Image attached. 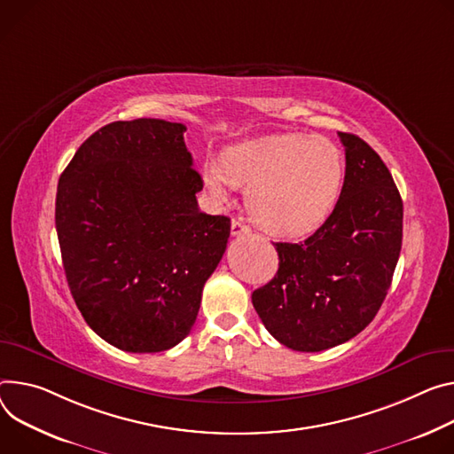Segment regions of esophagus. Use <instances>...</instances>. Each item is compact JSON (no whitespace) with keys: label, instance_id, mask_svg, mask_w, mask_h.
I'll list each match as a JSON object with an SVG mask.
<instances>
[{"label":"esophagus","instance_id":"34e87169","mask_svg":"<svg viewBox=\"0 0 454 454\" xmlns=\"http://www.w3.org/2000/svg\"><path fill=\"white\" fill-rule=\"evenodd\" d=\"M252 228L246 224L242 219H233L231 221V235H242V233H250Z\"/></svg>","mask_w":454,"mask_h":454}]
</instances>
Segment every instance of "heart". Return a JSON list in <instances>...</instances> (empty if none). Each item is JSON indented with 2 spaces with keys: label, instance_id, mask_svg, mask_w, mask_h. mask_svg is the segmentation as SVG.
<instances>
[{
  "label": "heart",
  "instance_id": "1",
  "mask_svg": "<svg viewBox=\"0 0 454 454\" xmlns=\"http://www.w3.org/2000/svg\"><path fill=\"white\" fill-rule=\"evenodd\" d=\"M202 179L221 200L230 195L231 181L246 184L250 214L264 230L299 237L320 228L337 208L346 159L325 137L273 134L230 146L223 167L206 164Z\"/></svg>",
  "mask_w": 454,
  "mask_h": 454
}]
</instances>
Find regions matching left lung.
I'll return each mask as SVG.
<instances>
[{"instance_id": "left-lung-1", "label": "left lung", "mask_w": 454, "mask_h": 454, "mask_svg": "<svg viewBox=\"0 0 454 454\" xmlns=\"http://www.w3.org/2000/svg\"><path fill=\"white\" fill-rule=\"evenodd\" d=\"M346 179L337 208L306 240L273 242L277 275L254 292L264 327L315 353L348 342L379 313L402 248L403 204L380 155L339 132Z\"/></svg>"}]
</instances>
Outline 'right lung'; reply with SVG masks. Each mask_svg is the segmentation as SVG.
Segmentation results:
<instances>
[{
  "instance_id": "obj_1",
  "label": "right lung",
  "mask_w": 454,
  "mask_h": 454,
  "mask_svg": "<svg viewBox=\"0 0 454 454\" xmlns=\"http://www.w3.org/2000/svg\"><path fill=\"white\" fill-rule=\"evenodd\" d=\"M184 132L162 119L110 122L58 183L70 294L94 332L129 353L170 349L190 333L230 237L228 217L199 210Z\"/></svg>"
}]
</instances>
